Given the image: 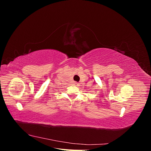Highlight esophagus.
I'll list each match as a JSON object with an SVG mask.
<instances>
[{"mask_svg": "<svg viewBox=\"0 0 151 151\" xmlns=\"http://www.w3.org/2000/svg\"><path fill=\"white\" fill-rule=\"evenodd\" d=\"M76 84H78V83H76Z\"/></svg>", "mask_w": 151, "mask_h": 151, "instance_id": "1", "label": "esophagus"}]
</instances>
